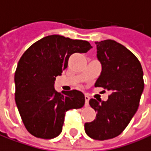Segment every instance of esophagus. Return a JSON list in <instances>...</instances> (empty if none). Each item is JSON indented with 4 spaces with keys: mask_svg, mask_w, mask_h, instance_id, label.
<instances>
[{
    "mask_svg": "<svg viewBox=\"0 0 151 151\" xmlns=\"http://www.w3.org/2000/svg\"><path fill=\"white\" fill-rule=\"evenodd\" d=\"M84 99H85V104H84V105H85V106H88V101H89L90 98H89V96H88V95H85V96H84Z\"/></svg>",
    "mask_w": 151,
    "mask_h": 151,
    "instance_id": "34e87169",
    "label": "esophagus"
}]
</instances>
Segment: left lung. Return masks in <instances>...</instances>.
I'll list each match as a JSON object with an SVG mask.
<instances>
[{"mask_svg":"<svg viewBox=\"0 0 151 151\" xmlns=\"http://www.w3.org/2000/svg\"><path fill=\"white\" fill-rule=\"evenodd\" d=\"M101 73L95 86L111 92L108 100L90 99L97 112L91 122L84 124L88 137L105 140L122 134L136 113L143 91V69L138 58L125 46L112 40L95 42Z\"/></svg>","mask_w":151,"mask_h":151,"instance_id":"8db88e82","label":"left lung"}]
</instances>
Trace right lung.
I'll return each instance as SVG.
<instances>
[{
	"label": "right lung",
	"instance_id": "1",
	"mask_svg": "<svg viewBox=\"0 0 151 151\" xmlns=\"http://www.w3.org/2000/svg\"><path fill=\"white\" fill-rule=\"evenodd\" d=\"M92 48L86 40L49 35L33 44L17 63L15 101L26 129L40 139H53L62 133L66 111L83 106L85 99L78 90L58 93L54 83L68 67L73 53Z\"/></svg>",
	"mask_w": 151,
	"mask_h": 151
}]
</instances>
